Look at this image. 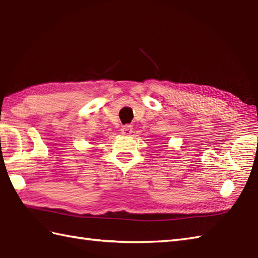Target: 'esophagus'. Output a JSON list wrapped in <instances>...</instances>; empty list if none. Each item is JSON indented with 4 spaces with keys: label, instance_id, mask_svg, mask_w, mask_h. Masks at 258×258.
Returning a JSON list of instances; mask_svg holds the SVG:
<instances>
[{
    "label": "esophagus",
    "instance_id": "esophagus-1",
    "mask_svg": "<svg viewBox=\"0 0 258 258\" xmlns=\"http://www.w3.org/2000/svg\"><path fill=\"white\" fill-rule=\"evenodd\" d=\"M120 132H122L123 135L125 136H128L133 133V126L130 125V124H126V125H123L122 128H120Z\"/></svg>",
    "mask_w": 258,
    "mask_h": 258
}]
</instances>
